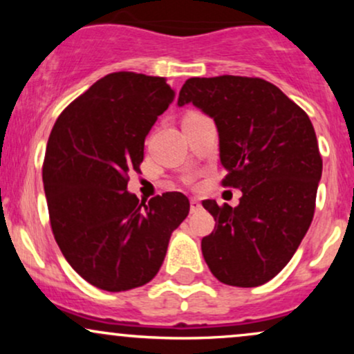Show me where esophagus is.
<instances>
[{
	"instance_id": "obj_1",
	"label": "esophagus",
	"mask_w": 354,
	"mask_h": 354,
	"mask_svg": "<svg viewBox=\"0 0 354 354\" xmlns=\"http://www.w3.org/2000/svg\"><path fill=\"white\" fill-rule=\"evenodd\" d=\"M189 205H191V213H194V211L201 209V201L198 200V198H191Z\"/></svg>"
}]
</instances>
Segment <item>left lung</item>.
<instances>
[{"label": "left lung", "instance_id": "left-lung-1", "mask_svg": "<svg viewBox=\"0 0 354 354\" xmlns=\"http://www.w3.org/2000/svg\"><path fill=\"white\" fill-rule=\"evenodd\" d=\"M193 103L216 123L221 185L241 189L236 208L205 200L214 218L201 239L208 268L221 283L253 288L293 258L313 221L323 171L310 118L270 81L248 76L189 78L178 106Z\"/></svg>", "mask_w": 354, "mask_h": 354}]
</instances>
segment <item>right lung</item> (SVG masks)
I'll return each instance as SVG.
<instances>
[{
  "label": "right lung",
  "instance_id": "1",
  "mask_svg": "<svg viewBox=\"0 0 354 354\" xmlns=\"http://www.w3.org/2000/svg\"><path fill=\"white\" fill-rule=\"evenodd\" d=\"M174 100L160 76L118 71L61 113L43 161L53 234L73 270L104 291L143 286L160 271L171 233L189 213L178 191L145 203L129 193L145 138Z\"/></svg>",
  "mask_w": 354,
  "mask_h": 354
}]
</instances>
